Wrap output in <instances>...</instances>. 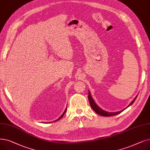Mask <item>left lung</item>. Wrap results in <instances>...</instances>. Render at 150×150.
<instances>
[{"instance_id": "obj_1", "label": "left lung", "mask_w": 150, "mask_h": 150, "mask_svg": "<svg viewBox=\"0 0 150 150\" xmlns=\"http://www.w3.org/2000/svg\"><path fill=\"white\" fill-rule=\"evenodd\" d=\"M137 97V96L135 97L134 99L131 102V103H130L129 105L125 109H126L127 107H129V106H131V105H132V104L134 103V102L135 101V100L136 99ZM88 99H89V103H90L91 107V108H92L94 110V111L96 113H97V114H99V115H101V116H112L116 115H118V114L121 113L122 112H123L124 110H125V109H124V110H121V111L116 112H107V111H105V110H102V108H100L96 103V102H94V100L93 99L92 96H91V93H90V92H89V94H88Z\"/></svg>"}]
</instances>
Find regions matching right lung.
<instances>
[{"instance_id": "1", "label": "right lung", "mask_w": 150, "mask_h": 150, "mask_svg": "<svg viewBox=\"0 0 150 150\" xmlns=\"http://www.w3.org/2000/svg\"><path fill=\"white\" fill-rule=\"evenodd\" d=\"M66 110H67V108H66V110H64V113H62V115H61V116H60V117H59V118H58V119H57V120H56V121H58V120H60V119H61V118H62V117H63V116H64V114H65V113H66Z\"/></svg>"}]
</instances>
